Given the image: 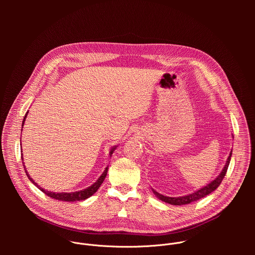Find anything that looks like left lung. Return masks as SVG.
<instances>
[{
  "label": "left lung",
  "instance_id": "8db88e82",
  "mask_svg": "<svg viewBox=\"0 0 255 255\" xmlns=\"http://www.w3.org/2000/svg\"><path fill=\"white\" fill-rule=\"evenodd\" d=\"M231 155H232V150L227 158V161H226V164L224 166V168L222 169L221 173L218 175L214 180H212L210 184H208L207 186H205L204 188L198 190L197 192L195 193H192L190 195H187V196H184V197H176V198H171V197H166V196H163L161 194H158L157 192H155L154 190L153 191V194L161 201L167 203V204H170V205H174V206H180V205H187V204H190L192 202H195V201H198L204 197H206L207 195L211 194L212 192H214L218 187L220 186V184L222 183V180L227 172V169H228V166H229V163H230V160H231Z\"/></svg>",
  "mask_w": 255,
  "mask_h": 255
}]
</instances>
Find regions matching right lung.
Returning a JSON list of instances; mask_svg holds the SVG:
<instances>
[{"label":"right lung","mask_w":255,"mask_h":255,"mask_svg":"<svg viewBox=\"0 0 255 255\" xmlns=\"http://www.w3.org/2000/svg\"><path fill=\"white\" fill-rule=\"evenodd\" d=\"M28 112L26 113L25 117H24V120H23V123H22V126L24 125V122H25V119H26V116H27ZM22 148V147H21ZM116 149V147L112 148L111 151H110V156L112 155L113 151ZM22 161H23V157H22ZM24 168H25V165H24ZM25 172L28 176V178L32 181V183L37 187L41 192H43L45 195H47L48 197L52 198V199H55V200H59V201H65V202H76V201H83V200H86L88 198H90L91 196H93L97 191L98 189L101 187V185L103 184V181L107 175V172H108V167H106V169L104 170V172L102 173V175L98 178V180L96 181V183L94 185H92L91 187L83 190V191H79V192H72V193H53V192H49V191H45L44 189L40 188L37 184L35 183V181L28 175V171L25 169Z\"/></svg>","instance_id":"add662e5"}]
</instances>
